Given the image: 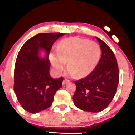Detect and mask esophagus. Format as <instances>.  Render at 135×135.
I'll return each mask as SVG.
<instances>
[{
  "label": "esophagus",
  "instance_id": "obj_1",
  "mask_svg": "<svg viewBox=\"0 0 135 135\" xmlns=\"http://www.w3.org/2000/svg\"><path fill=\"white\" fill-rule=\"evenodd\" d=\"M69 80H64V81H63V82H62V85H64H64H65L66 84V83H69Z\"/></svg>",
  "mask_w": 135,
  "mask_h": 135
}]
</instances>
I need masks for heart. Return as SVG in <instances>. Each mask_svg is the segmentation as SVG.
I'll return each mask as SVG.
<instances>
[{"label":"heart","instance_id":"b5f03b06","mask_svg":"<svg viewBox=\"0 0 135 135\" xmlns=\"http://www.w3.org/2000/svg\"><path fill=\"white\" fill-rule=\"evenodd\" d=\"M102 55L101 47L97 42L88 39L71 37L62 40L50 55L54 71L62 72L66 62L69 69L66 75L75 77L88 75L94 70Z\"/></svg>","mask_w":135,"mask_h":135}]
</instances>
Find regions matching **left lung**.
Instances as JSON below:
<instances>
[{"label": "left lung", "mask_w": 135, "mask_h": 135, "mask_svg": "<svg viewBox=\"0 0 135 135\" xmlns=\"http://www.w3.org/2000/svg\"><path fill=\"white\" fill-rule=\"evenodd\" d=\"M95 38L100 45L101 59L87 76L75 81L74 105L80 110L97 113L109 105L115 97L119 82V70L115 54L103 40Z\"/></svg>", "instance_id": "8db88e82"}]
</instances>
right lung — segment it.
<instances>
[{"instance_id": "right-lung-1", "label": "right lung", "mask_w": 135, "mask_h": 135, "mask_svg": "<svg viewBox=\"0 0 135 135\" xmlns=\"http://www.w3.org/2000/svg\"><path fill=\"white\" fill-rule=\"evenodd\" d=\"M62 33H39L27 41L18 52L14 69L13 90L22 108L37 113L52 105L64 78H53L49 73V54ZM44 51L45 55L40 57Z\"/></svg>"}]
</instances>
